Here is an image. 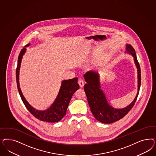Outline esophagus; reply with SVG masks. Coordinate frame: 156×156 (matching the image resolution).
<instances>
[{
    "instance_id": "esophagus-1",
    "label": "esophagus",
    "mask_w": 156,
    "mask_h": 156,
    "mask_svg": "<svg viewBox=\"0 0 156 156\" xmlns=\"http://www.w3.org/2000/svg\"><path fill=\"white\" fill-rule=\"evenodd\" d=\"M78 83L79 84L80 87H83V86H84L85 82H84V80L83 79H80L78 81Z\"/></svg>"
}]
</instances>
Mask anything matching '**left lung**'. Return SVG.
Masks as SVG:
<instances>
[{"label":"left lung","mask_w":156,"mask_h":156,"mask_svg":"<svg viewBox=\"0 0 156 156\" xmlns=\"http://www.w3.org/2000/svg\"><path fill=\"white\" fill-rule=\"evenodd\" d=\"M125 52L130 54L134 57L138 73V92L136 95L134 100L126 107L118 109L108 104L106 96L101 89L99 75L97 72L90 70L84 75V79L87 82L84 90L90 111L96 119L103 123H111L123 118L134 105L139 94L141 82V68L137 60L136 51L132 46L126 44Z\"/></svg>","instance_id":"8db88e82"}]
</instances>
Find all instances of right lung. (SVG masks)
Wrapping results in <instances>:
<instances>
[{
    "label": "right lung",
    "instance_id": "1",
    "mask_svg": "<svg viewBox=\"0 0 156 156\" xmlns=\"http://www.w3.org/2000/svg\"><path fill=\"white\" fill-rule=\"evenodd\" d=\"M30 45V44H28L25 45V48H23L20 51L18 56V65L16 69V79L18 90L19 91L22 101L25 105L26 108L36 118L41 121L47 122H57L61 121L64 116L66 115L67 108L71 100L72 96L76 90L79 89L80 87L77 83L78 79L77 77H75L69 80L62 81L58 95L54 103L49 107V108L44 111L35 110L30 104H29L23 95L19 82V75L21 61L23 55L25 53L26 50V47H27Z\"/></svg>",
    "mask_w": 156,
    "mask_h": 156
}]
</instances>
